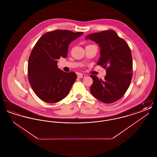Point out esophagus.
Listing matches in <instances>:
<instances>
[{
    "mask_svg": "<svg viewBox=\"0 0 157 157\" xmlns=\"http://www.w3.org/2000/svg\"><path fill=\"white\" fill-rule=\"evenodd\" d=\"M78 77L79 78H82L85 77V74H78Z\"/></svg>",
    "mask_w": 157,
    "mask_h": 157,
    "instance_id": "1",
    "label": "esophagus"
}]
</instances>
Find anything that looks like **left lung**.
<instances>
[{
    "label": "left lung",
    "mask_w": 157,
    "mask_h": 157,
    "mask_svg": "<svg viewBox=\"0 0 157 157\" xmlns=\"http://www.w3.org/2000/svg\"><path fill=\"white\" fill-rule=\"evenodd\" d=\"M100 46L101 57L97 65L106 69L104 80L91 75L92 95L100 101L111 104L125 94L132 77V57L131 49L124 39L113 30L91 33L85 37Z\"/></svg>",
    "instance_id": "8db88e82"
}]
</instances>
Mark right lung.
Returning a JSON list of instances; mask_svg holds the SVG:
<instances>
[{
  "mask_svg": "<svg viewBox=\"0 0 157 157\" xmlns=\"http://www.w3.org/2000/svg\"><path fill=\"white\" fill-rule=\"evenodd\" d=\"M82 34L55 30L46 33L37 40L29 58L28 75L32 90L41 100L55 103L68 95L77 75L59 69L57 59L67 56L69 45Z\"/></svg>",
  "mask_w": 157,
  "mask_h": 157,
  "instance_id": "1",
  "label": "right lung"
}]
</instances>
